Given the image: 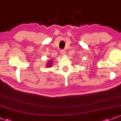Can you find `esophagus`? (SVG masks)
Returning <instances> with one entry per match:
<instances>
[{
    "mask_svg": "<svg viewBox=\"0 0 121 121\" xmlns=\"http://www.w3.org/2000/svg\"><path fill=\"white\" fill-rule=\"evenodd\" d=\"M65 53H66V52H65V51L64 50V49H61V50L60 51V53H61V55H62V56H64V55H65Z\"/></svg>",
    "mask_w": 121,
    "mask_h": 121,
    "instance_id": "1",
    "label": "esophagus"
}]
</instances>
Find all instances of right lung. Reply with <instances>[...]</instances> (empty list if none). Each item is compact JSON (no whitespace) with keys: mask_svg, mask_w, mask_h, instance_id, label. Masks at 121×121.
<instances>
[{"mask_svg":"<svg viewBox=\"0 0 121 121\" xmlns=\"http://www.w3.org/2000/svg\"><path fill=\"white\" fill-rule=\"evenodd\" d=\"M52 61H49L48 62V64H47V67H48V68H51V66H52Z\"/></svg>","mask_w":121,"mask_h":121,"instance_id":"add662e5","label":"right lung"}]
</instances>
